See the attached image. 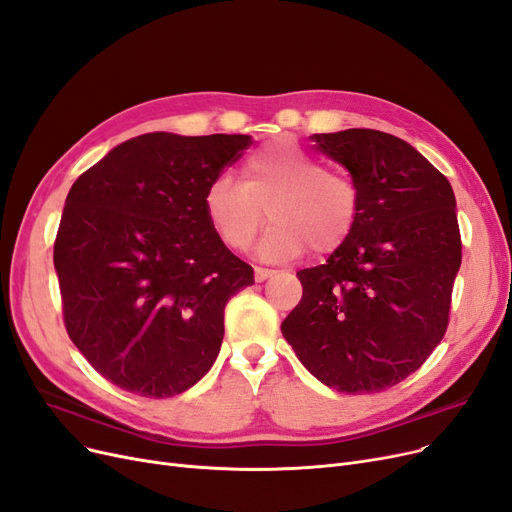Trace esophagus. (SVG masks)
I'll return each instance as SVG.
<instances>
[{"instance_id": "34e87169", "label": "esophagus", "mask_w": 512, "mask_h": 512, "mask_svg": "<svg viewBox=\"0 0 512 512\" xmlns=\"http://www.w3.org/2000/svg\"><path fill=\"white\" fill-rule=\"evenodd\" d=\"M275 275V271H271V269H262V267H256V271H254V277H256V281L258 283H262V281H267L269 277H273Z\"/></svg>"}]
</instances>
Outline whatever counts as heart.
<instances>
[{
    "instance_id": "1",
    "label": "heart",
    "mask_w": 512,
    "mask_h": 512,
    "mask_svg": "<svg viewBox=\"0 0 512 512\" xmlns=\"http://www.w3.org/2000/svg\"><path fill=\"white\" fill-rule=\"evenodd\" d=\"M264 208L273 220L258 245L264 260H290L306 248L330 254L355 231L361 193L349 174L325 170L319 157L277 138L243 161L241 185L220 174L203 193V214L233 252L252 243Z\"/></svg>"
}]
</instances>
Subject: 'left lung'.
<instances>
[{"mask_svg": "<svg viewBox=\"0 0 512 512\" xmlns=\"http://www.w3.org/2000/svg\"><path fill=\"white\" fill-rule=\"evenodd\" d=\"M311 140L351 172L361 214L325 264L296 273L302 300L281 334L325 386L380 393L414 374L447 330L462 262L456 197L393 134L353 128Z\"/></svg>", "mask_w": 512, "mask_h": 512, "instance_id": "left-lung-1", "label": "left lung"}]
</instances>
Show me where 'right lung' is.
<instances>
[{
    "instance_id": "add662e5",
    "label": "right lung",
    "mask_w": 512,
    "mask_h": 512,
    "mask_svg": "<svg viewBox=\"0 0 512 512\" xmlns=\"http://www.w3.org/2000/svg\"><path fill=\"white\" fill-rule=\"evenodd\" d=\"M250 145L245 134L151 132L73 182L54 241L65 327L124 391L174 397L214 365L224 306L254 271L210 227L203 193Z\"/></svg>"
}]
</instances>
